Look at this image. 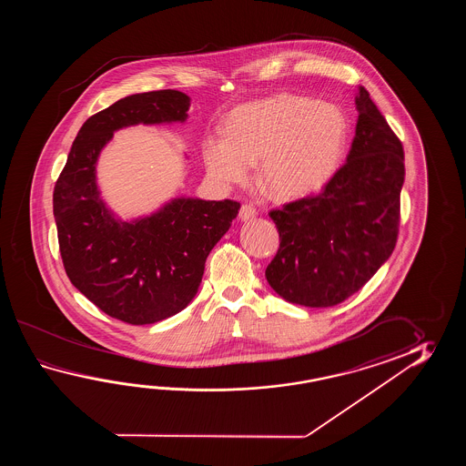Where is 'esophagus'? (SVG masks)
<instances>
[{"mask_svg": "<svg viewBox=\"0 0 466 466\" xmlns=\"http://www.w3.org/2000/svg\"><path fill=\"white\" fill-rule=\"evenodd\" d=\"M255 217H257V208H255L251 203L241 205V208H239V218L243 219V221H248V219H253Z\"/></svg>", "mask_w": 466, "mask_h": 466, "instance_id": "34e87169", "label": "esophagus"}]
</instances>
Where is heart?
<instances>
[{
  "mask_svg": "<svg viewBox=\"0 0 466 466\" xmlns=\"http://www.w3.org/2000/svg\"><path fill=\"white\" fill-rule=\"evenodd\" d=\"M348 133L347 116L335 105L283 93L233 109L225 135L207 137L201 155L219 185L245 181L259 158V187L273 198L298 199L337 173Z\"/></svg>",
  "mask_w": 466,
  "mask_h": 466,
  "instance_id": "b5f03b06",
  "label": "heart"
}]
</instances>
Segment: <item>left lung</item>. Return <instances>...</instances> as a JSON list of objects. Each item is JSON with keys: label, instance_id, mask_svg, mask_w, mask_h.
<instances>
[{"label": "left lung", "instance_id": "8db88e82", "mask_svg": "<svg viewBox=\"0 0 466 466\" xmlns=\"http://www.w3.org/2000/svg\"><path fill=\"white\" fill-rule=\"evenodd\" d=\"M347 163L318 195L268 215L279 248L268 265L269 287L303 307H335L367 285L393 253L400 229L405 153L363 86Z\"/></svg>", "mask_w": 466, "mask_h": 466}]
</instances>
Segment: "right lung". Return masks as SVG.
<instances>
[{"label": "right lung", "mask_w": 466, "mask_h": 466, "mask_svg": "<svg viewBox=\"0 0 466 466\" xmlns=\"http://www.w3.org/2000/svg\"><path fill=\"white\" fill-rule=\"evenodd\" d=\"M189 98L159 89L119 99L89 116L53 191L61 259L91 303L129 325L173 317L198 291L209 251L237 218L233 199L178 198L147 218L121 221L99 198L95 167L113 131L185 121Z\"/></svg>", "instance_id": "obj_1"}]
</instances>
